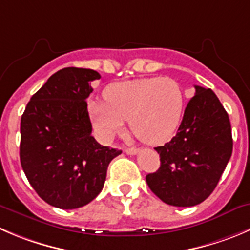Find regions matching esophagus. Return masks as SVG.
<instances>
[{
  "instance_id": "34e87169",
  "label": "esophagus",
  "mask_w": 250,
  "mask_h": 250,
  "mask_svg": "<svg viewBox=\"0 0 250 250\" xmlns=\"http://www.w3.org/2000/svg\"><path fill=\"white\" fill-rule=\"evenodd\" d=\"M125 152L128 155H135L138 152L137 147H125Z\"/></svg>"
}]
</instances>
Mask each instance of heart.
<instances>
[{
	"label": "heart",
	"instance_id": "heart-1",
	"mask_svg": "<svg viewBox=\"0 0 250 250\" xmlns=\"http://www.w3.org/2000/svg\"><path fill=\"white\" fill-rule=\"evenodd\" d=\"M105 101L89 103L94 128L103 139H112L125 121L135 137L146 144H162L172 138L183 116L186 95L171 78H145L111 84Z\"/></svg>",
	"mask_w": 250,
	"mask_h": 250
}]
</instances>
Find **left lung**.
Returning a JSON list of instances; mask_svg holds the SVG:
<instances>
[{"instance_id":"8db88e82","label":"left lung","mask_w":250,"mask_h":250,"mask_svg":"<svg viewBox=\"0 0 250 250\" xmlns=\"http://www.w3.org/2000/svg\"><path fill=\"white\" fill-rule=\"evenodd\" d=\"M229 115L211 89L195 85L178 132L160 154V168L146 174L151 192L173 207H194L216 188L232 155Z\"/></svg>"}]
</instances>
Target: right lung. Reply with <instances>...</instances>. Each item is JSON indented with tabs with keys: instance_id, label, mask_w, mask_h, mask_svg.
Segmentation results:
<instances>
[{
	"instance_id": "add662e5",
	"label": "right lung",
	"mask_w": 250,
	"mask_h": 250,
	"mask_svg": "<svg viewBox=\"0 0 250 250\" xmlns=\"http://www.w3.org/2000/svg\"><path fill=\"white\" fill-rule=\"evenodd\" d=\"M93 69L56 72L31 96L21 120V164L39 197L58 209L89 204L103 190L108 164L121 150L91 135L86 98Z\"/></svg>"
}]
</instances>
